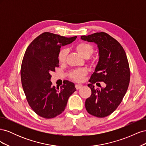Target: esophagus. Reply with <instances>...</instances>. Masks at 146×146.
<instances>
[{
	"instance_id": "obj_1",
	"label": "esophagus",
	"mask_w": 146,
	"mask_h": 146,
	"mask_svg": "<svg viewBox=\"0 0 146 146\" xmlns=\"http://www.w3.org/2000/svg\"><path fill=\"white\" fill-rule=\"evenodd\" d=\"M83 87V85H81V84H77V85H76V90H79V89H80L81 88H82Z\"/></svg>"
}]
</instances>
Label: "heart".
<instances>
[{
	"instance_id": "b5f03b06",
	"label": "heart",
	"mask_w": 146,
	"mask_h": 146,
	"mask_svg": "<svg viewBox=\"0 0 146 146\" xmlns=\"http://www.w3.org/2000/svg\"><path fill=\"white\" fill-rule=\"evenodd\" d=\"M75 48L83 58H88L94 52V47L91 44L88 42H79L75 46ZM66 56H67V50L66 48H62L59 53L58 59L61 63H64L66 61ZM86 72L84 69H79L72 70L70 72L69 76L74 80L77 82H80L82 80L83 77L85 76Z\"/></svg>"
}]
</instances>
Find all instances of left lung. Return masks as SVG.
<instances>
[{
  "mask_svg": "<svg viewBox=\"0 0 146 146\" xmlns=\"http://www.w3.org/2000/svg\"><path fill=\"white\" fill-rule=\"evenodd\" d=\"M81 39L94 42L99 48V59L88 86L91 95L86 99L85 108L88 113L104 117L115 111L120 105L130 83V70L125 52L115 39L105 32H98ZM106 83L101 90L95 89L94 84Z\"/></svg>",
  "mask_w": 146,
  "mask_h": 146,
  "instance_id": "8db88e82",
  "label": "left lung"
}]
</instances>
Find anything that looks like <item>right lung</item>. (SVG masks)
Segmentation results:
<instances>
[{
	"label": "right lung",
	"instance_id": "1",
	"mask_svg": "<svg viewBox=\"0 0 146 146\" xmlns=\"http://www.w3.org/2000/svg\"><path fill=\"white\" fill-rule=\"evenodd\" d=\"M76 38L44 32L30 44L25 52L21 69L22 86L30 107L39 116L50 119L62 113L70 96L76 91L70 82L66 81L60 88L52 86L50 82V73L59 67L61 47Z\"/></svg>",
	"mask_w": 146,
	"mask_h": 146
}]
</instances>
